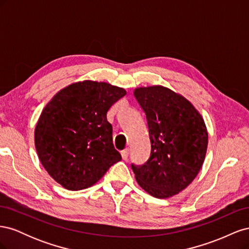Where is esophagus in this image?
Wrapping results in <instances>:
<instances>
[{"label":"esophagus","instance_id":"34e87169","mask_svg":"<svg viewBox=\"0 0 249 249\" xmlns=\"http://www.w3.org/2000/svg\"><path fill=\"white\" fill-rule=\"evenodd\" d=\"M129 152H130L129 148H124V150H122V157L124 160H127V158H129Z\"/></svg>","mask_w":249,"mask_h":249}]
</instances>
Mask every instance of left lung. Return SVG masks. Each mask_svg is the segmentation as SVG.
Masks as SVG:
<instances>
[{
	"mask_svg": "<svg viewBox=\"0 0 249 249\" xmlns=\"http://www.w3.org/2000/svg\"><path fill=\"white\" fill-rule=\"evenodd\" d=\"M146 117L150 155L131 167L138 184L158 198L178 194L197 176L208 146L206 124L185 97L162 86L134 91Z\"/></svg>",
	"mask_w": 249,
	"mask_h": 249,
	"instance_id": "1",
	"label": "left lung"
}]
</instances>
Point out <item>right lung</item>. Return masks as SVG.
Wrapping results in <instances>:
<instances>
[{"instance_id": "add662e5", "label": "right lung", "mask_w": 249, "mask_h": 249, "mask_svg": "<svg viewBox=\"0 0 249 249\" xmlns=\"http://www.w3.org/2000/svg\"><path fill=\"white\" fill-rule=\"evenodd\" d=\"M126 94L108 83H73L53 97L35 127V147L49 175L69 190L92 186L122 160L107 112Z\"/></svg>"}]
</instances>
